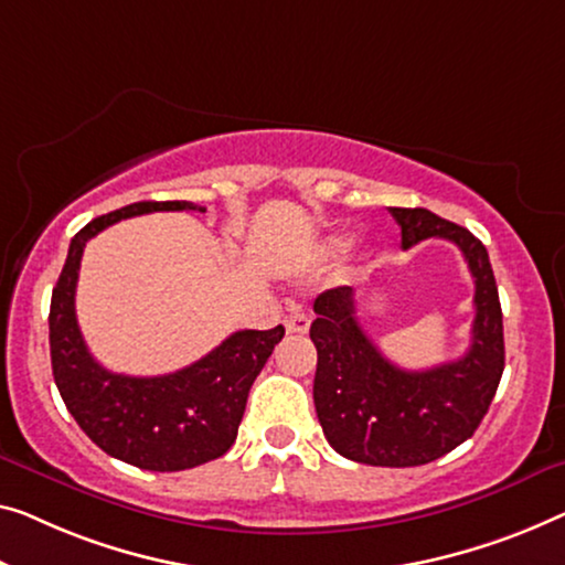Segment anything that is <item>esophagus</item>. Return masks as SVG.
I'll return each mask as SVG.
<instances>
[{"mask_svg":"<svg viewBox=\"0 0 565 565\" xmlns=\"http://www.w3.org/2000/svg\"><path fill=\"white\" fill-rule=\"evenodd\" d=\"M309 324H311V319H309V315H305V311H294V315L284 319V327L289 334H305L309 330Z\"/></svg>","mask_w":565,"mask_h":565,"instance_id":"esophagus-1","label":"esophagus"}]
</instances>
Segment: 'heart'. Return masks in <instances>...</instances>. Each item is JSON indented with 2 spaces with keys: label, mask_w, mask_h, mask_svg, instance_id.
<instances>
[{
  "label": "heart",
  "mask_w": 565,
  "mask_h": 565,
  "mask_svg": "<svg viewBox=\"0 0 565 565\" xmlns=\"http://www.w3.org/2000/svg\"><path fill=\"white\" fill-rule=\"evenodd\" d=\"M350 243H352L350 235H332V238H327V243H324V254L330 258L342 256L344 250L350 248Z\"/></svg>",
  "instance_id": "b5f03b06"
}]
</instances>
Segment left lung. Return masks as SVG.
<instances>
[{"instance_id": "1", "label": "left lung", "mask_w": 565, "mask_h": 565, "mask_svg": "<svg viewBox=\"0 0 565 565\" xmlns=\"http://www.w3.org/2000/svg\"><path fill=\"white\" fill-rule=\"evenodd\" d=\"M401 246L451 241L475 279V322L465 358L428 370L393 365L358 319L355 289L315 299V408L327 441L370 467H418L465 444L490 408L504 370L500 294L482 241L426 207H391Z\"/></svg>"}]
</instances>
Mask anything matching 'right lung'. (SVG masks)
I'll use <instances>...</instances> for the list:
<instances>
[{"instance_id": "add662e5", "label": "right lung", "mask_w": 565, "mask_h": 565, "mask_svg": "<svg viewBox=\"0 0 565 565\" xmlns=\"http://www.w3.org/2000/svg\"><path fill=\"white\" fill-rule=\"evenodd\" d=\"M157 210L205 213L188 200L134 202L75 233L50 299V360L65 408L108 457L149 471H182L231 449L250 385L281 342L284 327L233 332L198 363L170 375L134 377L98 365L75 319L83 248L108 225Z\"/></svg>"}]
</instances>
